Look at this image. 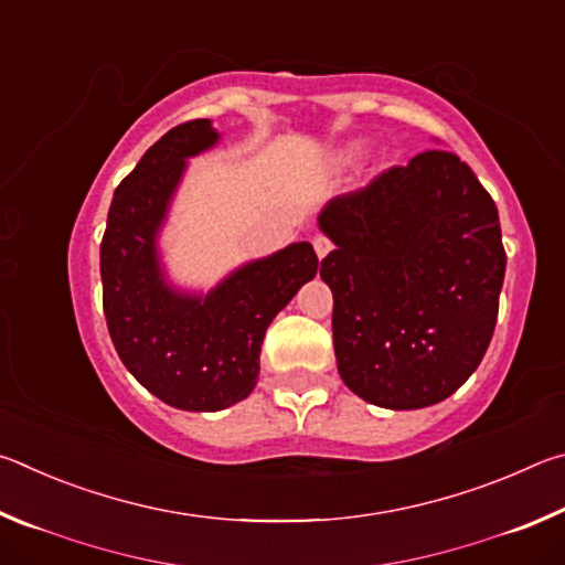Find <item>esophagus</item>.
<instances>
[{
	"instance_id": "esophagus-1",
	"label": "esophagus",
	"mask_w": 565,
	"mask_h": 565,
	"mask_svg": "<svg viewBox=\"0 0 565 565\" xmlns=\"http://www.w3.org/2000/svg\"><path fill=\"white\" fill-rule=\"evenodd\" d=\"M311 244H313V252H317L319 259H323V256L331 252V242H329L327 236H313Z\"/></svg>"
}]
</instances>
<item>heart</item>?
<instances>
[{
    "mask_svg": "<svg viewBox=\"0 0 565 565\" xmlns=\"http://www.w3.org/2000/svg\"><path fill=\"white\" fill-rule=\"evenodd\" d=\"M353 157H356V149H353V147L351 149H343L341 154H339V164H349Z\"/></svg>",
    "mask_w": 565,
    "mask_h": 565,
    "instance_id": "obj_1",
    "label": "heart"
}]
</instances>
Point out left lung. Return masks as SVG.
I'll return each instance as SVG.
<instances>
[{"instance_id":"8db88e82","label":"left lung","mask_w":565,"mask_h":565,"mask_svg":"<svg viewBox=\"0 0 565 565\" xmlns=\"http://www.w3.org/2000/svg\"><path fill=\"white\" fill-rule=\"evenodd\" d=\"M319 228L333 351L353 394L394 411L434 406L489 349L505 274L499 209L471 167L431 149L341 194Z\"/></svg>"}]
</instances>
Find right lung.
Returning a JSON list of instances; mask_svg holds the SVG:
<instances>
[{"mask_svg":"<svg viewBox=\"0 0 565 565\" xmlns=\"http://www.w3.org/2000/svg\"><path fill=\"white\" fill-rule=\"evenodd\" d=\"M218 139L209 119L167 131L114 191L99 252L114 349L141 386L181 411H222L252 394L266 329L319 269L313 246L296 242L206 294L169 281L159 232L186 159Z\"/></svg>","mask_w":565,"mask_h":565,"instance_id":"obj_1","label":"right lung"}]
</instances>
